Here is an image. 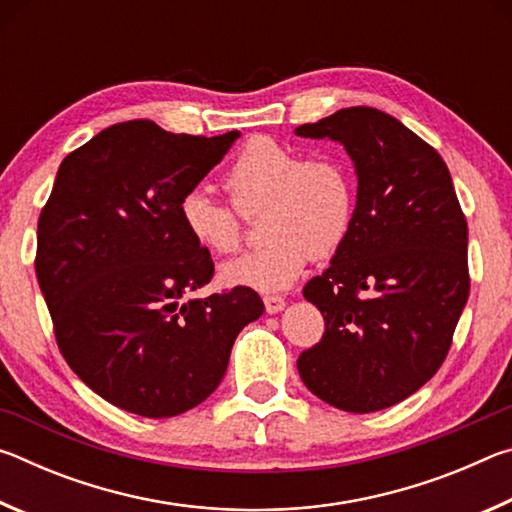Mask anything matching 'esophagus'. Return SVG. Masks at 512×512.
I'll return each mask as SVG.
<instances>
[{
  "instance_id": "esophagus-1",
  "label": "esophagus",
  "mask_w": 512,
  "mask_h": 512,
  "mask_svg": "<svg viewBox=\"0 0 512 512\" xmlns=\"http://www.w3.org/2000/svg\"><path fill=\"white\" fill-rule=\"evenodd\" d=\"M264 305H266L268 314H277V311H282L284 307H287V300H284L282 296H264Z\"/></svg>"
}]
</instances>
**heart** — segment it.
Masks as SVG:
<instances>
[{
	"instance_id": "obj_1",
	"label": "heart",
	"mask_w": 512,
	"mask_h": 512,
	"mask_svg": "<svg viewBox=\"0 0 512 512\" xmlns=\"http://www.w3.org/2000/svg\"><path fill=\"white\" fill-rule=\"evenodd\" d=\"M223 187L239 212L266 205L262 248L221 266L230 287L280 291L291 287L314 255H332L348 239L357 192L341 158L309 155L268 135H255L223 173ZM235 207L214 201L203 187L187 189L178 203L183 228L216 255L235 253L241 221Z\"/></svg>"
}]
</instances>
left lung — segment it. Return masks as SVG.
I'll list each match as a JSON object with an SVG mask.
<instances>
[{
  "label": "left lung",
  "mask_w": 512,
  "mask_h": 512,
  "mask_svg": "<svg viewBox=\"0 0 512 512\" xmlns=\"http://www.w3.org/2000/svg\"><path fill=\"white\" fill-rule=\"evenodd\" d=\"M296 135L343 144L359 180L348 239L302 289L325 334L298 372L336 409H388L443 366L470 296L452 176L433 146L377 108H343Z\"/></svg>",
  "instance_id": "left-lung-1"
}]
</instances>
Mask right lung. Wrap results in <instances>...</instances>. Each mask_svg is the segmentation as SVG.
Here are the masks:
<instances>
[{"mask_svg":"<svg viewBox=\"0 0 512 512\" xmlns=\"http://www.w3.org/2000/svg\"><path fill=\"white\" fill-rule=\"evenodd\" d=\"M241 133L176 135L121 121L67 155L38 221L36 275L83 384L144 418H171L221 384L237 334L264 314L253 289L185 300L212 280L210 250L178 203Z\"/></svg>","mask_w":512,"mask_h":512,"instance_id":"1","label":"right lung"}]
</instances>
